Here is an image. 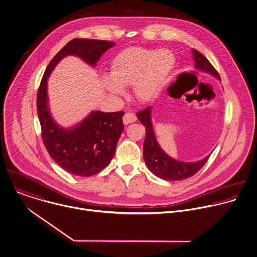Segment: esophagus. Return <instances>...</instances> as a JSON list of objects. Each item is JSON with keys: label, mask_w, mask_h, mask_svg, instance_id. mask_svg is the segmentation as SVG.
<instances>
[{"label": "esophagus", "mask_w": 257, "mask_h": 257, "mask_svg": "<svg viewBox=\"0 0 257 257\" xmlns=\"http://www.w3.org/2000/svg\"><path fill=\"white\" fill-rule=\"evenodd\" d=\"M137 120V117H136V115L134 114V113H132V112H127L125 115H124V117H123V123L125 124V125H128V124H130V123H133V122H135Z\"/></svg>", "instance_id": "obj_1"}]
</instances>
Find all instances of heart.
Here are the masks:
<instances>
[{
  "mask_svg": "<svg viewBox=\"0 0 257 257\" xmlns=\"http://www.w3.org/2000/svg\"><path fill=\"white\" fill-rule=\"evenodd\" d=\"M175 66V57L167 49L130 47L113 60L111 75H105V88L113 95H122L123 86L133 85L135 97L141 102L156 99L164 90Z\"/></svg>",
  "mask_w": 257,
  "mask_h": 257,
  "instance_id": "heart-1",
  "label": "heart"
}]
</instances>
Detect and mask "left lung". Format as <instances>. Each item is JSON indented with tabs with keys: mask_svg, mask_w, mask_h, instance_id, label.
I'll list each match as a JSON object with an SVG mask.
<instances>
[{
	"mask_svg": "<svg viewBox=\"0 0 257 257\" xmlns=\"http://www.w3.org/2000/svg\"><path fill=\"white\" fill-rule=\"evenodd\" d=\"M192 53L193 60L195 62L194 68L196 70L208 73L220 80L219 74L201 53L194 49H192ZM151 113V107L137 113L139 121L145 126L146 129V136L143 145V157L148 169L157 177L169 181L183 180L193 176L203 167L210 154L195 162H183L170 157L166 152L163 151L156 139Z\"/></svg>",
	"mask_w": 257,
	"mask_h": 257,
	"instance_id": "8db88e82",
	"label": "left lung"
}]
</instances>
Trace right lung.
Listing matches in <instances>:
<instances>
[{
  "label": "right lung",
  "instance_id": "1",
  "mask_svg": "<svg viewBox=\"0 0 257 257\" xmlns=\"http://www.w3.org/2000/svg\"><path fill=\"white\" fill-rule=\"evenodd\" d=\"M114 42L73 39L49 63L37 94V110L44 145L51 158L67 172L82 177L103 170L112 160L124 130V112L92 111L80 123L64 128L52 117L49 107L48 79L58 63L67 56H76L95 67Z\"/></svg>",
  "mask_w": 257,
  "mask_h": 257
}]
</instances>
